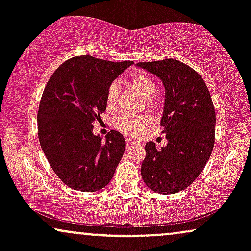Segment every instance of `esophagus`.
Instances as JSON below:
<instances>
[{"label": "esophagus", "mask_w": 251, "mask_h": 251, "mask_svg": "<svg viewBox=\"0 0 251 251\" xmlns=\"http://www.w3.org/2000/svg\"><path fill=\"white\" fill-rule=\"evenodd\" d=\"M135 146H138L137 142H134V140H131V139L126 140V149L127 150L133 149V148H135Z\"/></svg>", "instance_id": "1"}]
</instances>
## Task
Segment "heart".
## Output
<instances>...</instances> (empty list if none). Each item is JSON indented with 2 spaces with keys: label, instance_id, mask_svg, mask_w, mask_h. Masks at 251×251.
Returning <instances> with one entry per match:
<instances>
[{
  "label": "heart",
  "instance_id": "heart-1",
  "mask_svg": "<svg viewBox=\"0 0 251 251\" xmlns=\"http://www.w3.org/2000/svg\"><path fill=\"white\" fill-rule=\"evenodd\" d=\"M129 85L137 91V93L143 98L145 101H151L157 94V86L151 77L145 74H137L129 80ZM106 109L108 112H114L117 109L118 103V86L112 83L107 89L105 98ZM150 120L146 117H132L125 116L119 118L116 122V128L120 133L126 137H138L149 127Z\"/></svg>",
  "mask_w": 251,
  "mask_h": 251
}]
</instances>
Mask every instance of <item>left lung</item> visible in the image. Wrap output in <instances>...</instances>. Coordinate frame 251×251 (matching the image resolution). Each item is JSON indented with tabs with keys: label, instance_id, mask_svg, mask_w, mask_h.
<instances>
[{
	"label": "left lung",
	"instance_id": "left-lung-1",
	"mask_svg": "<svg viewBox=\"0 0 251 251\" xmlns=\"http://www.w3.org/2000/svg\"><path fill=\"white\" fill-rule=\"evenodd\" d=\"M165 88L160 125L168 145L157 150L146 143L142 177L152 191L176 194L186 189L208 163L215 144L216 114L211 96L201 76L175 59L139 62Z\"/></svg>",
	"mask_w": 251,
	"mask_h": 251
}]
</instances>
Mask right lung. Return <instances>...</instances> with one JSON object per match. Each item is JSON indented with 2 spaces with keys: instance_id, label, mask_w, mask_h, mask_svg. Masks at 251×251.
Returning a JSON list of instances; mask_svg holds the SVG:
<instances>
[{
  "instance_id": "right-lung-1",
  "label": "right lung",
  "mask_w": 251,
  "mask_h": 251,
  "mask_svg": "<svg viewBox=\"0 0 251 251\" xmlns=\"http://www.w3.org/2000/svg\"><path fill=\"white\" fill-rule=\"evenodd\" d=\"M131 65L75 56L59 66L46 85L37 112L40 145L53 171L72 189L98 191L113 177L125 139L111 131L103 143L92 124L106 111L111 83Z\"/></svg>"
}]
</instances>
